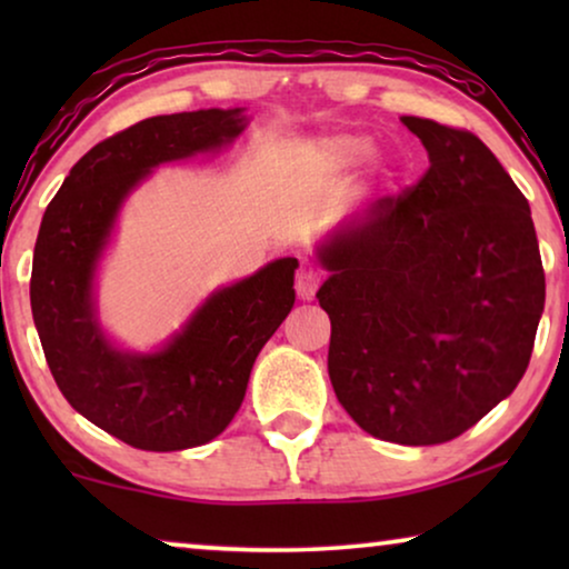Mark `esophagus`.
I'll return each mask as SVG.
<instances>
[{
	"label": "esophagus",
	"instance_id": "obj_1",
	"mask_svg": "<svg viewBox=\"0 0 569 569\" xmlns=\"http://www.w3.org/2000/svg\"><path fill=\"white\" fill-rule=\"evenodd\" d=\"M321 282H323L321 271L306 267V269L298 271V279H295V290H298L302 300H310L316 295L318 287H321Z\"/></svg>",
	"mask_w": 569,
	"mask_h": 569
}]
</instances>
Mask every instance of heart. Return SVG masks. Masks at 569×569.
<instances>
[{"label": "heart", "instance_id": "1", "mask_svg": "<svg viewBox=\"0 0 569 569\" xmlns=\"http://www.w3.org/2000/svg\"><path fill=\"white\" fill-rule=\"evenodd\" d=\"M370 152L368 139L362 137H331L323 139L321 144L313 147V160L321 162L323 168H347L360 162Z\"/></svg>", "mask_w": 569, "mask_h": 569}]
</instances>
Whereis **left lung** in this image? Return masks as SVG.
Here are the masks:
<instances>
[{
	"label": "left lung",
	"mask_w": 569,
	"mask_h": 569,
	"mask_svg": "<svg viewBox=\"0 0 569 569\" xmlns=\"http://www.w3.org/2000/svg\"><path fill=\"white\" fill-rule=\"evenodd\" d=\"M430 168L329 232V378L372 438L438 446L516 391L547 282L531 207L477 134L403 116Z\"/></svg>",
	"instance_id": "left-lung-1"
}]
</instances>
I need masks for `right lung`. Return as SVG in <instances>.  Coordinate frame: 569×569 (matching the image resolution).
I'll use <instances>...</instances> for the list:
<instances>
[{"label":"right lung","mask_w":569,"mask_h":569,"mask_svg":"<svg viewBox=\"0 0 569 569\" xmlns=\"http://www.w3.org/2000/svg\"><path fill=\"white\" fill-rule=\"evenodd\" d=\"M243 129V108L152 116L82 154L46 207L30 274L46 362L64 399L131 448L166 453L214 440L295 306L298 259H277L209 295L152 355L121 352L98 323L92 277L123 199L152 168L220 150Z\"/></svg>","instance_id":"add662e5"}]
</instances>
